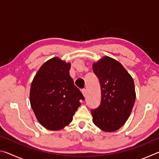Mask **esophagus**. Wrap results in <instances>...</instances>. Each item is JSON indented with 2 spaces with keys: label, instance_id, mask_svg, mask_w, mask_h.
Returning <instances> with one entry per match:
<instances>
[{
  "label": "esophagus",
  "instance_id": "obj_1",
  "mask_svg": "<svg viewBox=\"0 0 159 159\" xmlns=\"http://www.w3.org/2000/svg\"><path fill=\"white\" fill-rule=\"evenodd\" d=\"M81 92H82V93H83V96L85 97H86V95H87V90H86L85 89H83L82 90H81Z\"/></svg>",
  "mask_w": 159,
  "mask_h": 159
}]
</instances>
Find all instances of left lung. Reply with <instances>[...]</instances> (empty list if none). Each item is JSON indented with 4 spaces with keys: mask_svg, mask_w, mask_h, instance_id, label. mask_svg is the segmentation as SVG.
<instances>
[{
    "mask_svg": "<svg viewBox=\"0 0 159 159\" xmlns=\"http://www.w3.org/2000/svg\"><path fill=\"white\" fill-rule=\"evenodd\" d=\"M101 86V103L91 110L93 121L104 132H114L125 124L136 98L133 79L119 61L104 56L93 64Z\"/></svg>",
    "mask_w": 159,
    "mask_h": 159,
    "instance_id": "8db88e82",
    "label": "left lung"
}]
</instances>
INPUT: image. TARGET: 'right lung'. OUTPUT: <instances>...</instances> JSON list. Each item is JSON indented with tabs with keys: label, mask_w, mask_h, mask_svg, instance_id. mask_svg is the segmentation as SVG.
<instances>
[{
	"label": "right lung",
	"mask_w": 159,
	"mask_h": 159,
	"mask_svg": "<svg viewBox=\"0 0 159 159\" xmlns=\"http://www.w3.org/2000/svg\"><path fill=\"white\" fill-rule=\"evenodd\" d=\"M71 63L57 57L43 64L30 88V103L35 116L48 130L68 125L84 97L69 75Z\"/></svg>",
	"instance_id": "right-lung-1"
}]
</instances>
